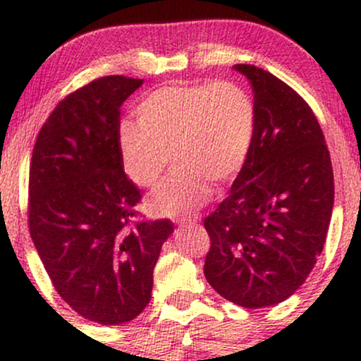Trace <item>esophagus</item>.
Listing matches in <instances>:
<instances>
[{
  "mask_svg": "<svg viewBox=\"0 0 361 361\" xmlns=\"http://www.w3.org/2000/svg\"><path fill=\"white\" fill-rule=\"evenodd\" d=\"M195 222H198V215H195V217L178 219V224H180V226H188V224H195Z\"/></svg>",
  "mask_w": 361,
  "mask_h": 361,
  "instance_id": "esophagus-1",
  "label": "esophagus"
}]
</instances>
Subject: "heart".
Segmentation results:
<instances>
[{
	"instance_id": "1",
	"label": "heart",
	"mask_w": 361,
	"mask_h": 361,
	"mask_svg": "<svg viewBox=\"0 0 361 361\" xmlns=\"http://www.w3.org/2000/svg\"><path fill=\"white\" fill-rule=\"evenodd\" d=\"M137 123H123L118 147L127 176L142 188L161 180L173 157L180 166L152 193L156 214H190L210 195V183L231 181L250 159L256 106L231 81L168 85L135 106Z\"/></svg>"
}]
</instances>
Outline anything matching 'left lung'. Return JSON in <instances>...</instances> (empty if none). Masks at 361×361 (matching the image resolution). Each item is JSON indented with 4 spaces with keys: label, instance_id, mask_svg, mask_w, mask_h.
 Wrapping results in <instances>:
<instances>
[{
    "label": "left lung",
    "instance_id": "left-lung-1",
    "mask_svg": "<svg viewBox=\"0 0 361 361\" xmlns=\"http://www.w3.org/2000/svg\"><path fill=\"white\" fill-rule=\"evenodd\" d=\"M256 137L231 192L204 226L210 238L205 279L224 299L270 307L304 283L326 243L334 176L321 126L307 102L251 64Z\"/></svg>",
    "mask_w": 361,
    "mask_h": 361
}]
</instances>
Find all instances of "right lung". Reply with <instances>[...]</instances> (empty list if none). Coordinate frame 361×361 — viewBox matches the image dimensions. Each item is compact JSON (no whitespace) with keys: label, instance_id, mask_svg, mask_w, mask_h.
I'll list each match as a JSON object with an SVG mask.
<instances>
[{"label":"right lung","instance_id":"1","mask_svg":"<svg viewBox=\"0 0 361 361\" xmlns=\"http://www.w3.org/2000/svg\"><path fill=\"white\" fill-rule=\"evenodd\" d=\"M142 80L105 76L57 103L37 135L28 227L54 288L88 321L118 326L151 300L169 219L135 221L140 190L123 171L120 106Z\"/></svg>","mask_w":361,"mask_h":361}]
</instances>
